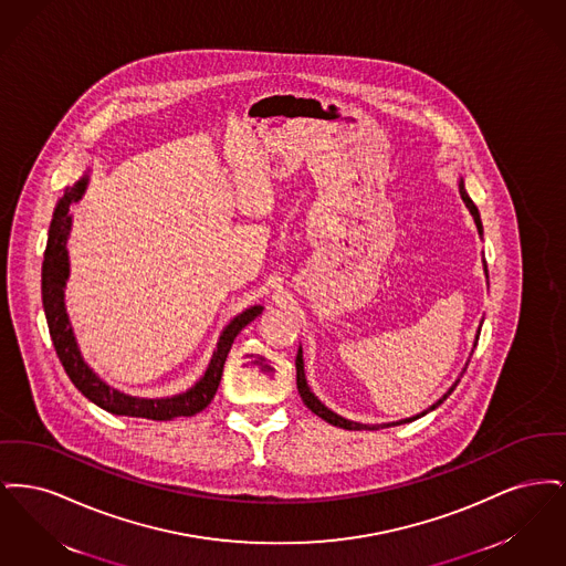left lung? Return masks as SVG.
Returning a JSON list of instances; mask_svg holds the SVG:
<instances>
[{
	"mask_svg": "<svg viewBox=\"0 0 566 566\" xmlns=\"http://www.w3.org/2000/svg\"><path fill=\"white\" fill-rule=\"evenodd\" d=\"M460 195H462V199H464V203H467V208L471 210V214L475 218V224H478V229H480V233H482V220H480V212H478V208H475V203L469 199V195L464 192V187H462V182H460ZM296 365V388H298V395H301V399H303V403L307 405V409H312V413H316L318 418H323L324 422H328V424H333V427H339V429H346V431H360V429H369V431H377V429H384V427H397V424H403V422H411V420H416V418H422L427 411H422V413H418V416H413V418H407L403 422H395V424H379V427H369V424H358V422H350V420H346V418H342V416H337V413H333L331 409H326L316 397H314V392L310 390V386H307V381H305V374H303V356H301V348L296 352L295 358ZM457 388V384L443 395V399H439L437 403L432 405L429 411H432L434 407H439V405L443 403L450 395H452V390Z\"/></svg>",
	"mask_w": 566,
	"mask_h": 566,
	"instance_id": "obj_1",
	"label": "left lung"
}]
</instances>
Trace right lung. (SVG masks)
<instances>
[{
	"instance_id": "1",
	"label": "right lung",
	"mask_w": 566,
	"mask_h": 566,
	"mask_svg": "<svg viewBox=\"0 0 566 566\" xmlns=\"http://www.w3.org/2000/svg\"><path fill=\"white\" fill-rule=\"evenodd\" d=\"M84 187H86V180L82 178L81 182H76L72 189L65 190L63 199L56 203L53 222L49 229V242L44 250V263H42L44 314H46L54 350H56V356H59L65 374L70 376L74 386L88 401L99 405L102 409H106L109 413H116V416L146 418V420L159 422V420H174V418H182V416L189 418V416L203 411L214 399L220 377H222V369H224V360L231 350L233 339L238 337V333L245 324L252 323L263 312V307L254 305L231 321L218 339V346H216L214 356L210 360L206 376L201 377L187 392L169 397V399H137V397H129V395H123V392L109 388L108 384L95 376L82 360L81 350L76 346L72 326H70L67 314H65V303H63V286H65V280L70 273L67 250H65L70 224H72L70 206L81 199Z\"/></svg>"
}]
</instances>
